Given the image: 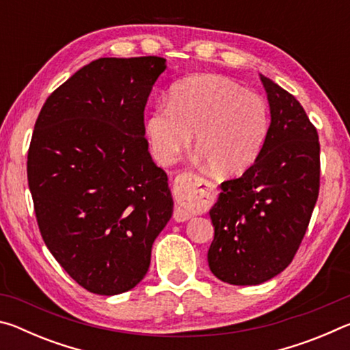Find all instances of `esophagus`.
Masks as SVG:
<instances>
[{
	"mask_svg": "<svg viewBox=\"0 0 350 350\" xmlns=\"http://www.w3.org/2000/svg\"><path fill=\"white\" fill-rule=\"evenodd\" d=\"M176 208L174 219L177 222L188 221L194 213L208 202L210 185L205 179L193 171H185L174 180Z\"/></svg>",
	"mask_w": 350,
	"mask_h": 350,
	"instance_id": "obj_1",
	"label": "esophagus"
}]
</instances>
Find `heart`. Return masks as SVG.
<instances>
[{
  "instance_id": "obj_1",
  "label": "heart",
  "mask_w": 350,
  "mask_h": 350,
  "mask_svg": "<svg viewBox=\"0 0 350 350\" xmlns=\"http://www.w3.org/2000/svg\"><path fill=\"white\" fill-rule=\"evenodd\" d=\"M269 131L267 102L217 74L176 81L167 105H157L145 118V137L159 163H173L194 133L196 146L219 176H236L250 168Z\"/></svg>"
}]
</instances>
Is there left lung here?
Masks as SVG:
<instances>
[{"mask_svg":"<svg viewBox=\"0 0 350 350\" xmlns=\"http://www.w3.org/2000/svg\"><path fill=\"white\" fill-rule=\"evenodd\" d=\"M270 105V131L250 168L221 183L210 210L215 239L211 273L233 286H256L292 262L319 193L317 128L292 94L260 75Z\"/></svg>","mask_w":350,"mask_h":350,"instance_id":"8db88e82","label":"left lung"}]
</instances>
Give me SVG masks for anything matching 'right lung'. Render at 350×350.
<instances>
[{"instance_id":"right-lung-1","label":"right lung","mask_w":350,"mask_h":350,"mask_svg":"<svg viewBox=\"0 0 350 350\" xmlns=\"http://www.w3.org/2000/svg\"><path fill=\"white\" fill-rule=\"evenodd\" d=\"M165 62L94 60L47 97L35 122L27 182L40 233L91 293L137 286L173 215L168 177L152 162L144 122Z\"/></svg>"}]
</instances>
